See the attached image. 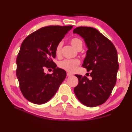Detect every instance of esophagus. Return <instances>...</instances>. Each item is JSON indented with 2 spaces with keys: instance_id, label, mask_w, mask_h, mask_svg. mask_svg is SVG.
Segmentation results:
<instances>
[{
  "instance_id": "esophagus-1",
  "label": "esophagus",
  "mask_w": 132,
  "mask_h": 132,
  "mask_svg": "<svg viewBox=\"0 0 132 132\" xmlns=\"http://www.w3.org/2000/svg\"><path fill=\"white\" fill-rule=\"evenodd\" d=\"M72 75L73 74H71V73H70V72H67V76H68V77H69V76H72Z\"/></svg>"
}]
</instances>
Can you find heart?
I'll return each instance as SVG.
<instances>
[{
	"instance_id": "heart-1",
	"label": "heart",
	"mask_w": 132,
	"mask_h": 132,
	"mask_svg": "<svg viewBox=\"0 0 132 132\" xmlns=\"http://www.w3.org/2000/svg\"><path fill=\"white\" fill-rule=\"evenodd\" d=\"M71 44L77 50H78L80 48H82V45H83L82 40L77 37H74L71 39ZM61 48L62 42H60L57 45L56 48H55V53H56L57 56H60L61 55ZM79 64H80V61L77 59L64 60L60 61L59 64H58V66H59L60 68L64 69L65 71L72 72L74 71H76Z\"/></svg>"
}]
</instances>
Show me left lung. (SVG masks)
Returning <instances> with one entry per match:
<instances>
[{
	"mask_svg": "<svg viewBox=\"0 0 132 132\" xmlns=\"http://www.w3.org/2000/svg\"><path fill=\"white\" fill-rule=\"evenodd\" d=\"M85 41L88 50L82 66L90 73L86 76L75 75L79 84L74 93L80 102L88 107L101 105L108 99L116 83L119 69L117 52L113 44L97 29L78 27L73 31Z\"/></svg>",
	"mask_w": 132,
	"mask_h": 132,
	"instance_id": "left-lung-1",
	"label": "left lung"
}]
</instances>
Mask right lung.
I'll list each match as a JSON object with an SVG mask.
<instances>
[{"instance_id": "right-lung-1", "label": "right lung", "mask_w": 132, "mask_h": 132, "mask_svg": "<svg viewBox=\"0 0 132 132\" xmlns=\"http://www.w3.org/2000/svg\"><path fill=\"white\" fill-rule=\"evenodd\" d=\"M72 26H49L37 30L22 42L16 58V76L20 90L27 100L37 104L48 101L63 80L66 71L56 68L52 59L55 48ZM54 69L52 75L45 68Z\"/></svg>"}]
</instances>
